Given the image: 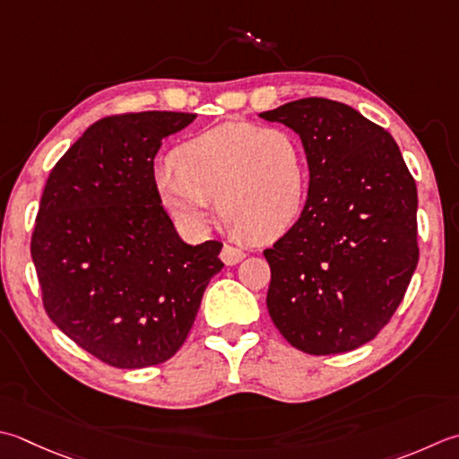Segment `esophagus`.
<instances>
[{
  "label": "esophagus",
  "mask_w": 459,
  "mask_h": 459,
  "mask_svg": "<svg viewBox=\"0 0 459 459\" xmlns=\"http://www.w3.org/2000/svg\"><path fill=\"white\" fill-rule=\"evenodd\" d=\"M245 256H247L245 250L238 248V247H232V245H224V247H222V250H221V258H222V263H224V264H229V266L240 263V260L245 258Z\"/></svg>",
  "instance_id": "1"
}]
</instances>
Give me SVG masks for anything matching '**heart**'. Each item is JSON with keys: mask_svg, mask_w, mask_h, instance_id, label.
<instances>
[{"mask_svg": "<svg viewBox=\"0 0 459 459\" xmlns=\"http://www.w3.org/2000/svg\"><path fill=\"white\" fill-rule=\"evenodd\" d=\"M173 163L157 170L155 186L165 209L191 230L209 227L219 201L240 237L266 242L289 230L307 203V152L286 129L222 123L178 145Z\"/></svg>", "mask_w": 459, "mask_h": 459, "instance_id": "b5f03b06", "label": "heart"}]
</instances>
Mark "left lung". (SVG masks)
<instances>
[{
    "instance_id": "8db88e82",
    "label": "left lung",
    "mask_w": 459,
    "mask_h": 459,
    "mask_svg": "<svg viewBox=\"0 0 459 459\" xmlns=\"http://www.w3.org/2000/svg\"><path fill=\"white\" fill-rule=\"evenodd\" d=\"M300 134L308 199L264 250L268 314L314 356L360 348L388 325L420 258L418 188L392 134L325 97L260 113Z\"/></svg>"
}]
</instances>
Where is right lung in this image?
Segmentation results:
<instances>
[{
    "instance_id": "add662e5",
    "label": "right lung",
    "mask_w": 459,
    "mask_h": 459,
    "mask_svg": "<svg viewBox=\"0 0 459 459\" xmlns=\"http://www.w3.org/2000/svg\"><path fill=\"white\" fill-rule=\"evenodd\" d=\"M195 117L143 111L99 119L43 188L31 235L43 308L63 334L115 368L175 356L222 268V242H183L155 186L160 145Z\"/></svg>"
}]
</instances>
